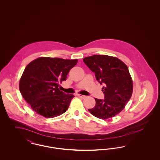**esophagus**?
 I'll return each instance as SVG.
<instances>
[{"instance_id":"34e87169","label":"esophagus","mask_w":160,"mask_h":160,"mask_svg":"<svg viewBox=\"0 0 160 160\" xmlns=\"http://www.w3.org/2000/svg\"><path fill=\"white\" fill-rule=\"evenodd\" d=\"M78 96L80 98H86V96L81 95V94H78Z\"/></svg>"}]
</instances>
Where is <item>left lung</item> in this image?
<instances>
[{
  "label": "left lung",
  "mask_w": 160,
  "mask_h": 160,
  "mask_svg": "<svg viewBox=\"0 0 160 160\" xmlns=\"http://www.w3.org/2000/svg\"><path fill=\"white\" fill-rule=\"evenodd\" d=\"M84 63L95 73L96 79L104 87L105 99L95 98L96 104L89 112L94 116L107 119L119 113L131 97L132 78L127 66L118 58L107 55H93L83 59Z\"/></svg>",
  "instance_id": "8db88e82"
}]
</instances>
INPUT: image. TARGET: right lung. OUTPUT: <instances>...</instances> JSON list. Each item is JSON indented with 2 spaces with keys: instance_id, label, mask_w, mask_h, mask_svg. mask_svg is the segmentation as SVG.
I'll return each instance as SVG.
<instances>
[{
  "instance_id": "obj_1",
  "label": "right lung",
  "mask_w": 160,
  "mask_h": 160,
  "mask_svg": "<svg viewBox=\"0 0 160 160\" xmlns=\"http://www.w3.org/2000/svg\"><path fill=\"white\" fill-rule=\"evenodd\" d=\"M77 62V59L40 57L26 66L20 80L19 89L34 112L52 118L67 110L74 96L60 91L59 83L67 80L70 69Z\"/></svg>"
}]
</instances>
